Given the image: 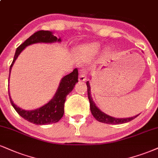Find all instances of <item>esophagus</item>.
Wrapping results in <instances>:
<instances>
[{"mask_svg": "<svg viewBox=\"0 0 158 158\" xmlns=\"http://www.w3.org/2000/svg\"><path fill=\"white\" fill-rule=\"evenodd\" d=\"M87 71H85V68H81L80 71V74L79 77V81H85L87 79Z\"/></svg>", "mask_w": 158, "mask_h": 158, "instance_id": "esophagus-1", "label": "esophagus"}]
</instances>
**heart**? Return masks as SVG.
<instances>
[{
	"instance_id": "1",
	"label": "heart",
	"mask_w": 158,
	"mask_h": 158,
	"mask_svg": "<svg viewBox=\"0 0 158 158\" xmlns=\"http://www.w3.org/2000/svg\"><path fill=\"white\" fill-rule=\"evenodd\" d=\"M100 45L98 43H89L79 47L76 50V54L81 60L86 61L99 51Z\"/></svg>"
}]
</instances>
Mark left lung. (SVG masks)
Listing matches in <instances>:
<instances>
[{
    "label": "left lung",
    "instance_id": "8db88e82",
    "mask_svg": "<svg viewBox=\"0 0 158 158\" xmlns=\"http://www.w3.org/2000/svg\"><path fill=\"white\" fill-rule=\"evenodd\" d=\"M86 84L87 87V95H88L89 102H90L91 113H92V115H94L95 118H96L98 121H99V122L109 123V124H121V123H124L129 122V121H131L139 115V114H138V115H135V116L131 117V118H116L110 116V115H107L106 113H103L102 110H100L99 108L96 107V104H95L94 101H93V98L91 97V95H90V84H89V81H87Z\"/></svg>",
    "mask_w": 158,
    "mask_h": 158
}]
</instances>
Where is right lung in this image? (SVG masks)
Wrapping results in <instances>:
<instances>
[{
  "label": "right lung",
  "mask_w": 158,
  "mask_h": 158,
  "mask_svg": "<svg viewBox=\"0 0 158 158\" xmlns=\"http://www.w3.org/2000/svg\"><path fill=\"white\" fill-rule=\"evenodd\" d=\"M55 42H61V40L60 38H57L56 36L53 35L51 31L42 30V31L35 32L17 48L14 60L9 68V72L12 70V65L14 64L19 54L26 46L37 43H52ZM78 75L79 73H78L77 68H75L71 73L64 76L61 79L60 85L54 97L50 102L43 105V107L34 110H23L14 104L9 93L11 104L20 116L31 123L37 125H45L58 122L64 115V105L66 100V96L71 92L76 83L78 82Z\"/></svg>",
  "instance_id": "right-lung-1"
}]
</instances>
